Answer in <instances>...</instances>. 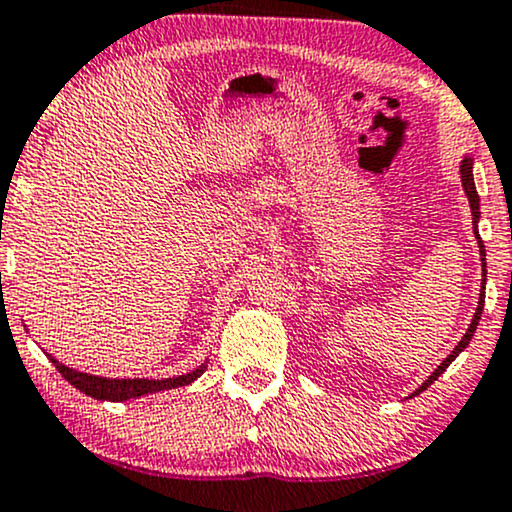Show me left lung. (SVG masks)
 <instances>
[{"mask_svg": "<svg viewBox=\"0 0 512 512\" xmlns=\"http://www.w3.org/2000/svg\"><path fill=\"white\" fill-rule=\"evenodd\" d=\"M472 158L469 156H464L462 158V166H460V175H462V187H464V195H467V199H469V209H472V216H474V236H477V240H479V252H481V264H484V279L481 281H486V252H484V243H481V238H479V231H477V223H479V195H477V187H474V175H472ZM486 286H481V293H479V305H477V313H474V317H472V325H469V330L464 332V337L460 339V344L455 346V349H452V354L445 358L443 363H440V366L433 370L431 375H428V380L424 385L419 387V390L414 392V395L411 397H416L419 395V392H424L428 385L433 383V380H438V375L443 373L445 368L450 366L452 361H455L457 356L462 354L464 349H467L469 346V342H472V337H474V332H477V325H479V320H481V310H484V291Z\"/></svg>", "mask_w": 512, "mask_h": 512, "instance_id": "left-lung-1", "label": "left lung"}]
</instances>
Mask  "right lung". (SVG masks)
Segmentation results:
<instances>
[{
  "instance_id": "right-lung-1",
  "label": "right lung",
  "mask_w": 512,
  "mask_h": 512,
  "mask_svg": "<svg viewBox=\"0 0 512 512\" xmlns=\"http://www.w3.org/2000/svg\"><path fill=\"white\" fill-rule=\"evenodd\" d=\"M50 361L55 363V368L60 370L62 378L67 383H72L76 390H81L84 395L93 399H103V402H125V399H137L144 395H151V392L161 390H173V387H182L195 383L199 375L207 370V366H199L192 370V373L178 375V378H163V380H149V378H98V375L81 373V370H74L69 366H62L60 361L50 356Z\"/></svg>"
}]
</instances>
